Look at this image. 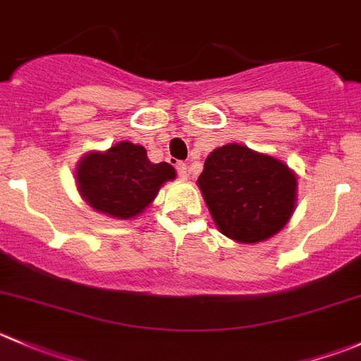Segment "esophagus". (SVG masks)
Returning a JSON list of instances; mask_svg holds the SVG:
<instances>
[{
    "instance_id": "34e87169",
    "label": "esophagus",
    "mask_w": 361,
    "mask_h": 361,
    "mask_svg": "<svg viewBox=\"0 0 361 361\" xmlns=\"http://www.w3.org/2000/svg\"><path fill=\"white\" fill-rule=\"evenodd\" d=\"M176 173H178V176L181 178V180H187V176H188L187 164H185V162H178L176 164Z\"/></svg>"
}]
</instances>
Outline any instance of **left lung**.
Masks as SVG:
<instances>
[{
  "instance_id": "8db88e82",
  "label": "left lung",
  "mask_w": 361,
  "mask_h": 361,
  "mask_svg": "<svg viewBox=\"0 0 361 361\" xmlns=\"http://www.w3.org/2000/svg\"><path fill=\"white\" fill-rule=\"evenodd\" d=\"M197 183L220 233L241 243L271 238L295 209L296 178L289 167L240 145L209 153Z\"/></svg>"
}]
</instances>
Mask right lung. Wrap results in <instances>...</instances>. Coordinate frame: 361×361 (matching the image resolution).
Wrapping results in <instances>:
<instances>
[{"mask_svg":"<svg viewBox=\"0 0 361 361\" xmlns=\"http://www.w3.org/2000/svg\"><path fill=\"white\" fill-rule=\"evenodd\" d=\"M174 167L153 164L146 149L118 142L106 153H90L77 166V188L93 209L116 219L139 215L155 199L160 185L174 180Z\"/></svg>","mask_w":361,"mask_h":361,"instance_id":"right-lung-1","label":"right lung"}]
</instances>
